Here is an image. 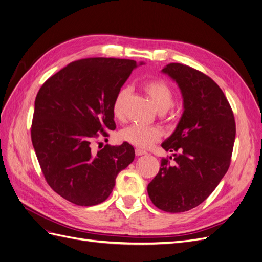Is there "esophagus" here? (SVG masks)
I'll list each match as a JSON object with an SVG mask.
<instances>
[{"label": "esophagus", "instance_id": "obj_1", "mask_svg": "<svg viewBox=\"0 0 262 262\" xmlns=\"http://www.w3.org/2000/svg\"><path fill=\"white\" fill-rule=\"evenodd\" d=\"M136 154H137V156H141V155L147 154V152H146V150L141 149V148H136Z\"/></svg>", "mask_w": 262, "mask_h": 262}]
</instances>
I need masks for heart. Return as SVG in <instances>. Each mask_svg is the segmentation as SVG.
I'll list each match as a JSON object with an SVG mask.
<instances>
[{
  "instance_id": "1",
  "label": "heart",
  "mask_w": 262,
  "mask_h": 262,
  "mask_svg": "<svg viewBox=\"0 0 262 262\" xmlns=\"http://www.w3.org/2000/svg\"><path fill=\"white\" fill-rule=\"evenodd\" d=\"M143 89L160 113H166L173 105V99H175L173 92L165 82L158 80L148 81L144 83ZM129 95V87H123L116 94L112 109L113 115L117 120H123L124 119V106ZM161 136L162 133L158 129L148 128V126L140 124H131L122 129L119 133V138L122 141L128 142V143L141 148H148L153 146L160 140Z\"/></svg>"
}]
</instances>
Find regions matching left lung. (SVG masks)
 Instances as JSON below:
<instances>
[{
	"label": "left lung",
	"instance_id": "obj_1",
	"mask_svg": "<svg viewBox=\"0 0 262 262\" xmlns=\"http://www.w3.org/2000/svg\"><path fill=\"white\" fill-rule=\"evenodd\" d=\"M162 73L178 85L184 112L162 147L178 150L171 166L163 158L147 186L155 207L186 212L213 192L228 170L236 136L235 119L224 93L212 78L188 66L170 63Z\"/></svg>",
	"mask_w": 262,
	"mask_h": 262
}]
</instances>
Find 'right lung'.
<instances>
[{
	"instance_id": "1",
	"label": "right lung",
	"mask_w": 262,
	"mask_h": 262,
	"mask_svg": "<svg viewBox=\"0 0 262 262\" xmlns=\"http://www.w3.org/2000/svg\"><path fill=\"white\" fill-rule=\"evenodd\" d=\"M134 60L91 58L74 61L52 75L35 100L31 141L49 186L83 207L104 202L116 177L133 162L128 142L94 153L97 132L115 130L113 101L139 66Z\"/></svg>"
}]
</instances>
